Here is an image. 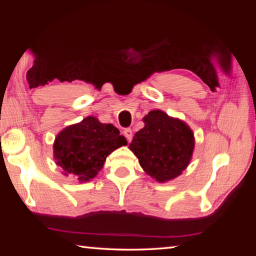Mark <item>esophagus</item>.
I'll use <instances>...</instances> for the list:
<instances>
[{"mask_svg":"<svg viewBox=\"0 0 256 256\" xmlns=\"http://www.w3.org/2000/svg\"><path fill=\"white\" fill-rule=\"evenodd\" d=\"M123 133H124V136L128 138V142L132 140L133 134H132V130H131V128H125L124 131H123Z\"/></svg>","mask_w":256,"mask_h":256,"instance_id":"obj_1","label":"esophagus"}]
</instances>
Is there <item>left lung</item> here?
<instances>
[{"label": "left lung", "mask_w": 256, "mask_h": 256, "mask_svg": "<svg viewBox=\"0 0 256 256\" xmlns=\"http://www.w3.org/2000/svg\"><path fill=\"white\" fill-rule=\"evenodd\" d=\"M144 128L138 131L128 149L149 176L159 183L178 177L192 159L196 138L184 120L160 110L149 112Z\"/></svg>", "instance_id": "left-lung-1"}]
</instances>
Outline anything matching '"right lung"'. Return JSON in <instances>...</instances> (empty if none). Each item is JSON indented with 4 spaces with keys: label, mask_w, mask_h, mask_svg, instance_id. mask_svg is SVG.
<instances>
[{
    "label": "right lung",
    "mask_w": 256,
    "mask_h": 256,
    "mask_svg": "<svg viewBox=\"0 0 256 256\" xmlns=\"http://www.w3.org/2000/svg\"><path fill=\"white\" fill-rule=\"evenodd\" d=\"M126 144V138L120 136L114 125L100 123L94 116H88L56 136L53 154L63 175L73 176L84 183L97 176L108 154Z\"/></svg>",
    "instance_id": "1"
}]
</instances>
